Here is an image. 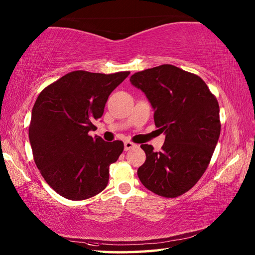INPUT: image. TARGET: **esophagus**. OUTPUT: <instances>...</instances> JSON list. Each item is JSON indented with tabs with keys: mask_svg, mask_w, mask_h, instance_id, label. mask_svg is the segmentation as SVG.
<instances>
[{
	"mask_svg": "<svg viewBox=\"0 0 255 255\" xmlns=\"http://www.w3.org/2000/svg\"><path fill=\"white\" fill-rule=\"evenodd\" d=\"M136 147H137V144H134V143H132L130 141H125L124 142V149H125V151H128V150L133 149V148H136Z\"/></svg>",
	"mask_w": 255,
	"mask_h": 255,
	"instance_id": "esophagus-1",
	"label": "esophagus"
}]
</instances>
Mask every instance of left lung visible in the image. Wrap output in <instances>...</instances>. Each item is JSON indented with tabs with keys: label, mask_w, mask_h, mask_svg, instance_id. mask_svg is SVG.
<instances>
[{
	"label": "left lung",
	"mask_w": 255,
	"mask_h": 255,
	"mask_svg": "<svg viewBox=\"0 0 255 255\" xmlns=\"http://www.w3.org/2000/svg\"><path fill=\"white\" fill-rule=\"evenodd\" d=\"M130 83L145 94L155 126L165 134L161 152L141 144L147 159L139 180L160 196H180L202 177L217 145L218 102L199 77L171 64L134 73Z\"/></svg>",
	"instance_id": "obj_1"
}]
</instances>
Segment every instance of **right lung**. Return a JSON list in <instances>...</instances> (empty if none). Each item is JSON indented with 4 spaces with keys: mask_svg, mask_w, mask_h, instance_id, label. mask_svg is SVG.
Segmentation results:
<instances>
[{
    "mask_svg": "<svg viewBox=\"0 0 255 255\" xmlns=\"http://www.w3.org/2000/svg\"><path fill=\"white\" fill-rule=\"evenodd\" d=\"M129 73L73 71L37 97L29 125L32 155L42 177L62 197L83 200L107 186L110 165L124 143L89 132L96 129L94 122L104 113L108 96Z\"/></svg>",
    "mask_w": 255,
    "mask_h": 255,
    "instance_id": "1",
    "label": "right lung"
}]
</instances>
